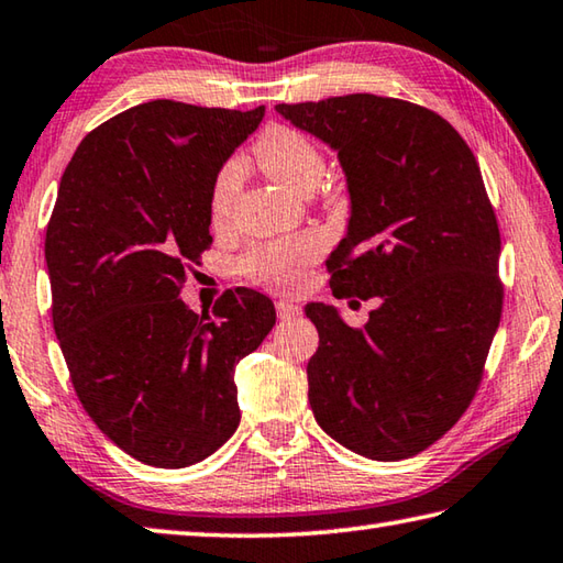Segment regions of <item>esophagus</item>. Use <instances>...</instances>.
Masks as SVG:
<instances>
[{"label":"esophagus","instance_id":"obj_1","mask_svg":"<svg viewBox=\"0 0 563 563\" xmlns=\"http://www.w3.org/2000/svg\"><path fill=\"white\" fill-rule=\"evenodd\" d=\"M277 306V316L282 318V321H289V318H294V316H299V303H291V301H277L274 303Z\"/></svg>","mask_w":563,"mask_h":563}]
</instances>
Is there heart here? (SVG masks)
I'll use <instances>...</instances> for the list:
<instances>
[{
    "instance_id": "heart-1",
    "label": "heart",
    "mask_w": 563,
    "mask_h": 563,
    "mask_svg": "<svg viewBox=\"0 0 563 563\" xmlns=\"http://www.w3.org/2000/svg\"><path fill=\"white\" fill-rule=\"evenodd\" d=\"M254 158L264 174L294 194H311L325 176V156L303 132L294 126H269L257 144ZM240 188V162L232 158L220 168L210 188V220L222 225L228 220L232 200ZM318 254L313 238L267 242L252 247L240 262V269L254 284L277 291H296L303 282V267Z\"/></svg>"
}]
</instances>
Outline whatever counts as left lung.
Segmentation results:
<instances>
[{"label":"left lung","mask_w":563,"mask_h":563,"mask_svg":"<svg viewBox=\"0 0 563 563\" xmlns=\"http://www.w3.org/2000/svg\"><path fill=\"white\" fill-rule=\"evenodd\" d=\"M277 112L345 174L347 232L325 262L333 294L379 296L363 328L306 303L313 417L365 459H411L468 409L500 325V230L481 166L443 117L407 100L355 92Z\"/></svg>","instance_id":"obj_1"}]
</instances>
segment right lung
<instances>
[{"mask_svg":"<svg viewBox=\"0 0 563 563\" xmlns=\"http://www.w3.org/2000/svg\"><path fill=\"white\" fill-rule=\"evenodd\" d=\"M250 112L152 100L92 130L46 228L53 328L82 409L132 459L186 468L240 423L235 367L277 321L238 286L194 313L181 286L210 247V188L257 130Z\"/></svg>","mask_w":563,"mask_h":563,"instance_id":"right-lung-1","label":"right lung"}]
</instances>
